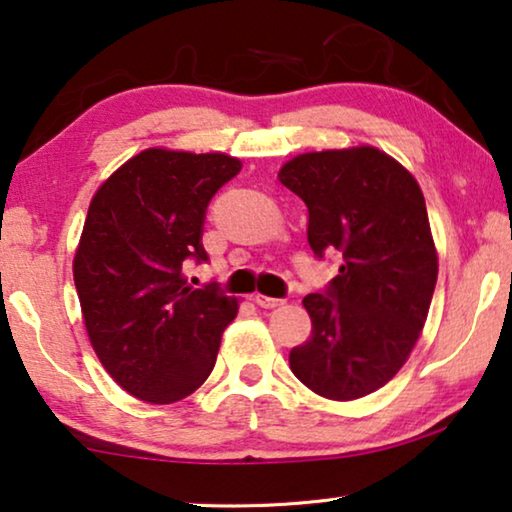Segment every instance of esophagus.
I'll return each mask as SVG.
<instances>
[{"mask_svg": "<svg viewBox=\"0 0 512 512\" xmlns=\"http://www.w3.org/2000/svg\"><path fill=\"white\" fill-rule=\"evenodd\" d=\"M254 302L263 309H274V307L284 305V300H281V298H268V295H261V293L254 295Z\"/></svg>", "mask_w": 512, "mask_h": 512, "instance_id": "34e87169", "label": "esophagus"}]
</instances>
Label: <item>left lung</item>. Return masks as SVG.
Wrapping results in <instances>:
<instances>
[{"label": "left lung", "instance_id": "left-lung-1", "mask_svg": "<svg viewBox=\"0 0 512 512\" xmlns=\"http://www.w3.org/2000/svg\"><path fill=\"white\" fill-rule=\"evenodd\" d=\"M279 182L307 205L314 256L339 258L337 277L302 300L311 337L288 362L316 395L365 397L402 369L432 302L439 261L425 196L376 147L300 154Z\"/></svg>", "mask_w": 512, "mask_h": 512}]
</instances>
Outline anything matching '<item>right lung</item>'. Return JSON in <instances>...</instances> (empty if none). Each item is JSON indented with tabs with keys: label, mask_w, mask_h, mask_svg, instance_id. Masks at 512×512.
Masks as SVG:
<instances>
[{
	"label": "right lung",
	"mask_w": 512,
	"mask_h": 512,
	"mask_svg": "<svg viewBox=\"0 0 512 512\" xmlns=\"http://www.w3.org/2000/svg\"><path fill=\"white\" fill-rule=\"evenodd\" d=\"M226 154L145 150L92 198L73 281L87 335L106 372L150 404L191 395L210 376L238 300L219 284L191 288L205 263V212L240 173Z\"/></svg>",
	"instance_id": "right-lung-1"
}]
</instances>
